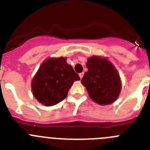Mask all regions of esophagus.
<instances>
[{
  "mask_svg": "<svg viewBox=\"0 0 150 150\" xmlns=\"http://www.w3.org/2000/svg\"><path fill=\"white\" fill-rule=\"evenodd\" d=\"M79 76H80V78L81 79V78H83V72H81V73L79 74Z\"/></svg>",
  "mask_w": 150,
  "mask_h": 150,
  "instance_id": "esophagus-1",
  "label": "esophagus"
}]
</instances>
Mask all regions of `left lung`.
<instances>
[{
  "mask_svg": "<svg viewBox=\"0 0 150 150\" xmlns=\"http://www.w3.org/2000/svg\"><path fill=\"white\" fill-rule=\"evenodd\" d=\"M88 71L81 79L92 100L102 105L117 100L121 90V81L114 65L105 57L93 56L86 63Z\"/></svg>",
  "mask_w": 150,
  "mask_h": 150,
  "instance_id": "left-lung-1",
  "label": "left lung"
}]
</instances>
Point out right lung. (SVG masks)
Returning a JSON list of instances; mask_svg holds the SVG:
<instances>
[{
  "label": "right lung",
  "mask_w": 150,
  "mask_h": 150,
  "mask_svg": "<svg viewBox=\"0 0 150 150\" xmlns=\"http://www.w3.org/2000/svg\"><path fill=\"white\" fill-rule=\"evenodd\" d=\"M80 77L67 58H48L40 66L32 81V91L35 98L45 106H52L63 101L74 81Z\"/></svg>",
  "instance_id": "1"
}]
</instances>
